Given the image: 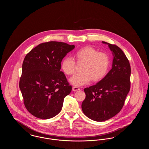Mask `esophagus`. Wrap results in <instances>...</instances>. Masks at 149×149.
I'll return each mask as SVG.
<instances>
[{"mask_svg":"<svg viewBox=\"0 0 149 149\" xmlns=\"http://www.w3.org/2000/svg\"><path fill=\"white\" fill-rule=\"evenodd\" d=\"M80 89L78 87V86H72V91H79Z\"/></svg>","mask_w":149,"mask_h":149,"instance_id":"34e87169","label":"esophagus"}]
</instances>
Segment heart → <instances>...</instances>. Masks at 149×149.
Instances as JSON below:
<instances>
[{"instance_id": "heart-1", "label": "heart", "mask_w": 149, "mask_h": 149, "mask_svg": "<svg viewBox=\"0 0 149 149\" xmlns=\"http://www.w3.org/2000/svg\"><path fill=\"white\" fill-rule=\"evenodd\" d=\"M75 58L79 64L83 63L80 73L75 75L70 79V83L76 86H81L89 83L92 80L97 82L104 78L108 71L110 58L105 53L98 52L91 46L80 49L75 53ZM61 68L68 75H72L76 69V63L71 57L65 58Z\"/></svg>"}]
</instances>
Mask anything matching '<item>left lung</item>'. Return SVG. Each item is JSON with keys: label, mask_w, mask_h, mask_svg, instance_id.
I'll return each instance as SVG.
<instances>
[{"label": "left lung", "mask_w": 149, "mask_h": 149, "mask_svg": "<svg viewBox=\"0 0 149 149\" xmlns=\"http://www.w3.org/2000/svg\"><path fill=\"white\" fill-rule=\"evenodd\" d=\"M108 45L112 51V68L97 84L85 88V98L81 104L83 113L92 120H109L120 112L130 92L131 66L122 50L116 45Z\"/></svg>", "instance_id": "8db88e82"}]
</instances>
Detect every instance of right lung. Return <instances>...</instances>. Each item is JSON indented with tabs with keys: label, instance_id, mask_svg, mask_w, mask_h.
<instances>
[{
	"label": "right lung",
	"instance_id": "add662e5",
	"mask_svg": "<svg viewBox=\"0 0 149 149\" xmlns=\"http://www.w3.org/2000/svg\"><path fill=\"white\" fill-rule=\"evenodd\" d=\"M74 48L61 42L42 43L24 57L19 85L24 106L36 117L49 119L61 111L72 86L60 71L61 63Z\"/></svg>",
	"mask_w": 149,
	"mask_h": 149
}]
</instances>
